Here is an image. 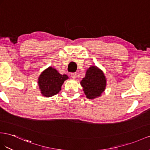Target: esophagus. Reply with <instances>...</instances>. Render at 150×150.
Segmentation results:
<instances>
[{"label": "esophagus", "instance_id": "obj_1", "mask_svg": "<svg viewBox=\"0 0 150 150\" xmlns=\"http://www.w3.org/2000/svg\"><path fill=\"white\" fill-rule=\"evenodd\" d=\"M71 78H73V79H76V73H71Z\"/></svg>", "mask_w": 150, "mask_h": 150}]
</instances>
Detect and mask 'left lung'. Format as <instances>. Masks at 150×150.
Segmentation results:
<instances>
[{
	"instance_id": "obj_1",
	"label": "left lung",
	"mask_w": 150,
	"mask_h": 150,
	"mask_svg": "<svg viewBox=\"0 0 150 150\" xmlns=\"http://www.w3.org/2000/svg\"><path fill=\"white\" fill-rule=\"evenodd\" d=\"M84 93L88 99L100 96L106 87V79L102 71L96 67H91L87 70L86 76L80 82Z\"/></svg>"
}]
</instances>
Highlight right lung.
Instances as JSON below:
<instances>
[{
    "label": "right lung",
    "mask_w": 150,
    "mask_h": 150,
    "mask_svg": "<svg viewBox=\"0 0 150 150\" xmlns=\"http://www.w3.org/2000/svg\"><path fill=\"white\" fill-rule=\"evenodd\" d=\"M68 79L67 75H61L56 69L49 67L42 73L38 78V86L42 94L51 97L59 93L64 80Z\"/></svg>",
    "instance_id": "obj_1"
}]
</instances>
